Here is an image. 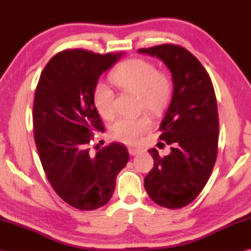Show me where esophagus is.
<instances>
[{
    "label": "esophagus",
    "instance_id": "esophagus-1",
    "mask_svg": "<svg viewBox=\"0 0 251 251\" xmlns=\"http://www.w3.org/2000/svg\"><path fill=\"white\" fill-rule=\"evenodd\" d=\"M128 152H129L130 155H137V154L140 152V149H137V148H129V149H128Z\"/></svg>",
    "mask_w": 251,
    "mask_h": 251
}]
</instances>
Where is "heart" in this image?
<instances>
[{"label":"heart","mask_w":251,"mask_h":251,"mask_svg":"<svg viewBox=\"0 0 251 251\" xmlns=\"http://www.w3.org/2000/svg\"><path fill=\"white\" fill-rule=\"evenodd\" d=\"M110 79L125 93L139 95V106L153 116H159L166 110L173 94V81L169 74L157 70L156 66L145 58H132L123 61L111 73ZM93 102L98 113L110 120L116 112L115 94L108 85L99 82L93 90ZM148 114L122 116L111 125L114 139L132 145L152 128Z\"/></svg>","instance_id":"obj_1"}]
</instances>
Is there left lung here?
<instances>
[{"label": "left lung", "mask_w": 251, "mask_h": 251, "mask_svg": "<svg viewBox=\"0 0 251 251\" xmlns=\"http://www.w3.org/2000/svg\"><path fill=\"white\" fill-rule=\"evenodd\" d=\"M138 51L159 58L173 74V98L159 126V139L172 146V152L162 157L156 149L149 150L154 166L145 188L157 205L178 209L199 196L215 166L219 115L214 85L199 59L182 46L161 44Z\"/></svg>", "instance_id": "obj_1"}]
</instances>
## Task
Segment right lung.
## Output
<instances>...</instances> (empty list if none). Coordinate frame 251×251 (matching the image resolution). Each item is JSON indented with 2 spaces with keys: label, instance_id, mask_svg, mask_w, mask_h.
I'll use <instances>...</instances> for the list:
<instances>
[{
  "label": "right lung",
  "instance_id": "1",
  "mask_svg": "<svg viewBox=\"0 0 251 251\" xmlns=\"http://www.w3.org/2000/svg\"><path fill=\"white\" fill-rule=\"evenodd\" d=\"M121 56L65 50L45 66L35 88L32 120L42 166L56 193L79 210H95L110 201L129 159L121 143L96 152L90 145L94 131L104 129L93 90Z\"/></svg>",
  "mask_w": 251,
  "mask_h": 251
}]
</instances>
